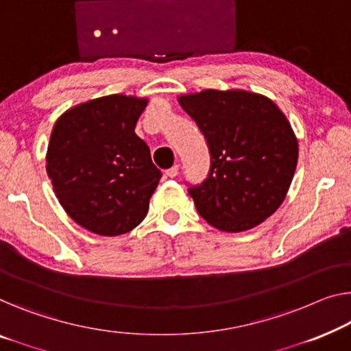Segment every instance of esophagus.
Segmentation results:
<instances>
[{
    "instance_id": "1",
    "label": "esophagus",
    "mask_w": 351,
    "mask_h": 351,
    "mask_svg": "<svg viewBox=\"0 0 351 351\" xmlns=\"http://www.w3.org/2000/svg\"><path fill=\"white\" fill-rule=\"evenodd\" d=\"M178 171H180L178 165H173V167H170L169 170H165V175L169 178H175V176H178Z\"/></svg>"
}]
</instances>
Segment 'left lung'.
<instances>
[{"mask_svg":"<svg viewBox=\"0 0 351 351\" xmlns=\"http://www.w3.org/2000/svg\"><path fill=\"white\" fill-rule=\"evenodd\" d=\"M205 135L211 169L189 193L209 226L228 233L260 226L277 211L298 164V140L263 94L205 90L178 97Z\"/></svg>","mask_w":351,"mask_h":351,"instance_id":"left-lung-1","label":"left lung"}]
</instances>
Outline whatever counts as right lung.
Listing matches in <instances>:
<instances>
[{
	"instance_id": "add662e5",
	"label": "right lung",
	"mask_w": 351,
	"mask_h": 351,
	"mask_svg": "<svg viewBox=\"0 0 351 351\" xmlns=\"http://www.w3.org/2000/svg\"><path fill=\"white\" fill-rule=\"evenodd\" d=\"M146 106V97L110 94L66 110L53 125L47 175L60 205L91 233H128L148 213L162 173L135 134Z\"/></svg>"
}]
</instances>
